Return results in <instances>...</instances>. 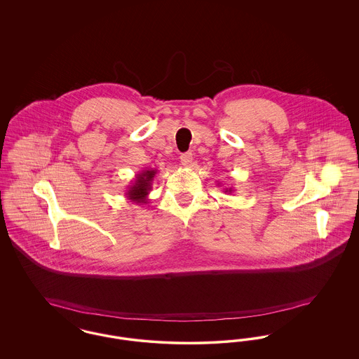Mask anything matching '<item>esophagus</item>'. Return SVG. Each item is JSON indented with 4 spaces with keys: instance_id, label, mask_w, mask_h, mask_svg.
Masks as SVG:
<instances>
[{
    "instance_id": "34e87169",
    "label": "esophagus",
    "mask_w": 359,
    "mask_h": 359,
    "mask_svg": "<svg viewBox=\"0 0 359 359\" xmlns=\"http://www.w3.org/2000/svg\"><path fill=\"white\" fill-rule=\"evenodd\" d=\"M180 161H182V164L183 165H191V163H192V154L191 152H186V154H182L180 156Z\"/></svg>"
}]
</instances>
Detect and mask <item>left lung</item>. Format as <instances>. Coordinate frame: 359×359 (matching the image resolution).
<instances>
[{"mask_svg": "<svg viewBox=\"0 0 359 359\" xmlns=\"http://www.w3.org/2000/svg\"><path fill=\"white\" fill-rule=\"evenodd\" d=\"M223 192H224V194H233V192H234V189L231 187L224 188V189H223Z\"/></svg>", "mask_w": 359, "mask_h": 359, "instance_id": "obj_1", "label": "left lung"}]
</instances>
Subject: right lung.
I'll return each mask as SVG.
<instances>
[{"mask_svg":"<svg viewBox=\"0 0 359 359\" xmlns=\"http://www.w3.org/2000/svg\"><path fill=\"white\" fill-rule=\"evenodd\" d=\"M157 170H144L138 172L136 179L132 182L130 186L126 189V199L136 203L138 205H144L148 203V195L152 191L154 176Z\"/></svg>","mask_w":359,"mask_h":359,"instance_id":"add662e5","label":"right lung"}]
</instances>
